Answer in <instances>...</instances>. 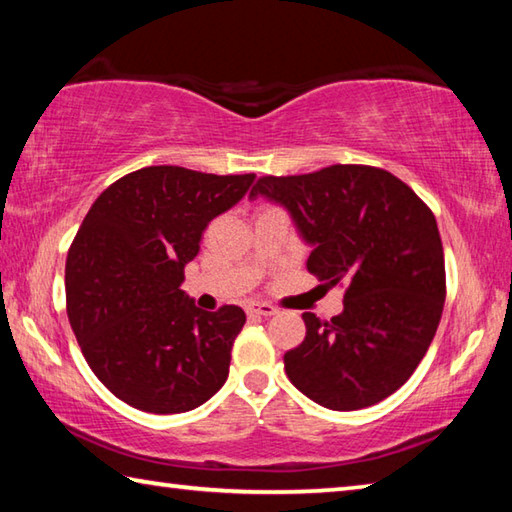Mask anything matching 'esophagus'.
Instances as JSON below:
<instances>
[{
    "label": "esophagus",
    "mask_w": 512,
    "mask_h": 512,
    "mask_svg": "<svg viewBox=\"0 0 512 512\" xmlns=\"http://www.w3.org/2000/svg\"><path fill=\"white\" fill-rule=\"evenodd\" d=\"M248 314L268 318V316L277 314V309L273 305H268V302H253V305H248Z\"/></svg>",
    "instance_id": "obj_1"
}]
</instances>
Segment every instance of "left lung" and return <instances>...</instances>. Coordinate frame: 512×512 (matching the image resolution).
I'll return each mask as SVG.
<instances>
[{"label":"left lung","instance_id":"left-lung-1","mask_svg":"<svg viewBox=\"0 0 512 512\" xmlns=\"http://www.w3.org/2000/svg\"><path fill=\"white\" fill-rule=\"evenodd\" d=\"M287 207L314 246L307 268L348 284L343 311L320 320L284 354L291 384L332 411H357L393 395L413 375L445 305V255L436 216L391 171L332 164L302 176H262L250 198Z\"/></svg>","mask_w":512,"mask_h":512}]
</instances>
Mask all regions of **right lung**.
Instances as JSON below:
<instances>
[{
	"label": "right lung",
	"mask_w": 512,
	"mask_h": 512,
	"mask_svg": "<svg viewBox=\"0 0 512 512\" xmlns=\"http://www.w3.org/2000/svg\"><path fill=\"white\" fill-rule=\"evenodd\" d=\"M253 180L144 167L112 183L85 214L65 264L69 325L94 375L133 409L192 411L228 379L244 309L203 311L180 284L207 223Z\"/></svg>",
	"instance_id": "obj_1"
}]
</instances>
